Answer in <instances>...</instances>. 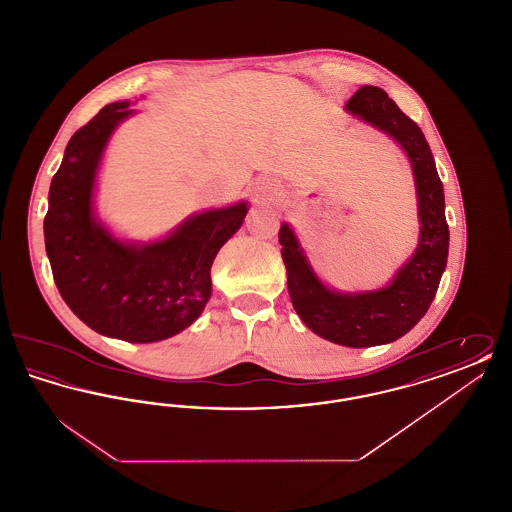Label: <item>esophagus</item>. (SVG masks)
<instances>
[{
  "label": "esophagus",
  "instance_id": "34e87169",
  "mask_svg": "<svg viewBox=\"0 0 512 512\" xmlns=\"http://www.w3.org/2000/svg\"><path fill=\"white\" fill-rule=\"evenodd\" d=\"M255 195H257L259 199H263V201H268V199H272V195H274V188H272L270 182L259 180V182L255 184Z\"/></svg>",
  "mask_w": 512,
  "mask_h": 512
}]
</instances>
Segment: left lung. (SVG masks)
<instances>
[{
  "mask_svg": "<svg viewBox=\"0 0 512 512\" xmlns=\"http://www.w3.org/2000/svg\"><path fill=\"white\" fill-rule=\"evenodd\" d=\"M345 111L388 134L411 163L418 207V244L390 282L376 290L340 292L320 280L297 234L282 222L278 240L288 272V292L299 318L324 340L372 347L405 336L430 309L447 267L449 226L436 161L422 130L376 86H361Z\"/></svg>",
  "mask_w": 512,
  "mask_h": 512,
  "instance_id": "left-lung-1",
  "label": "left lung"
}]
</instances>
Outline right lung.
<instances>
[{
	"label": "right lung",
	"mask_w": 512,
	"mask_h": 512,
	"mask_svg": "<svg viewBox=\"0 0 512 512\" xmlns=\"http://www.w3.org/2000/svg\"><path fill=\"white\" fill-rule=\"evenodd\" d=\"M136 113L128 99L115 101L74 132L49 186L44 238L57 290L76 317L101 336L153 343L203 313L213 261L249 203L194 213L151 242L115 236L94 209L98 172L113 132Z\"/></svg>",
	"instance_id": "right-lung-1"
}]
</instances>
